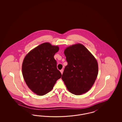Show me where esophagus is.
I'll return each instance as SVG.
<instances>
[{"mask_svg":"<svg viewBox=\"0 0 122 122\" xmlns=\"http://www.w3.org/2000/svg\"><path fill=\"white\" fill-rule=\"evenodd\" d=\"M63 72H64V70H60V72L61 73V74H63Z\"/></svg>","mask_w":122,"mask_h":122,"instance_id":"esophagus-1","label":"esophagus"}]
</instances>
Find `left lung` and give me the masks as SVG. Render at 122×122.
I'll return each instance as SVG.
<instances>
[{"label": "left lung", "mask_w": 122, "mask_h": 122, "mask_svg": "<svg viewBox=\"0 0 122 122\" xmlns=\"http://www.w3.org/2000/svg\"><path fill=\"white\" fill-rule=\"evenodd\" d=\"M68 65L62 79L67 90L76 95L88 92L93 86L98 73L97 59L81 43L67 47L64 51Z\"/></svg>", "instance_id": "left-lung-1"}]
</instances>
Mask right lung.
<instances>
[{"label": "right lung", "instance_id": "add662e5", "mask_svg": "<svg viewBox=\"0 0 122 122\" xmlns=\"http://www.w3.org/2000/svg\"><path fill=\"white\" fill-rule=\"evenodd\" d=\"M58 50V46L44 42L30 51L24 59V79L29 89L38 96H43L51 91L61 77L54 58Z\"/></svg>", "mask_w": 122, "mask_h": 122}]
</instances>
